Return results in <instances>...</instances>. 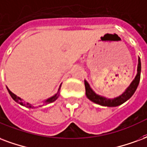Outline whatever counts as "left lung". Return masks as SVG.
Here are the masks:
<instances>
[{"instance_id": "obj_1", "label": "left lung", "mask_w": 147, "mask_h": 147, "mask_svg": "<svg viewBox=\"0 0 147 147\" xmlns=\"http://www.w3.org/2000/svg\"><path fill=\"white\" fill-rule=\"evenodd\" d=\"M140 73H141V62H140V58L139 57L138 59V65H137V73L135 77V79L132 80V82L130 83L129 86L127 87L125 92L122 93L118 96H116L115 98H107L105 96L99 95L93 90V89L90 87V84L85 79V88H86V95L87 98L93 103L96 104L104 106V107H118L121 104H124L125 102L128 100L131 97V96L134 94L136 90L137 89L140 80Z\"/></svg>"}]
</instances>
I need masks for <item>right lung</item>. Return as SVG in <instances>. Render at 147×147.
I'll list each match as a JSON object with an SVG mask.
<instances>
[{
    "label": "right lung",
    "mask_w": 147,
    "mask_h": 147,
    "mask_svg": "<svg viewBox=\"0 0 147 147\" xmlns=\"http://www.w3.org/2000/svg\"><path fill=\"white\" fill-rule=\"evenodd\" d=\"M61 84L60 85L59 89H58V90H57V93H55L54 96H52L49 97V98H47V100H45L43 101L44 103H43V105H46V104L53 103L54 101H55L57 98H58V96H59V95H60V90H61ZM7 91H8V93H9L10 96H11V98H12L14 100L16 101V102H17L18 104H21V105H22V106H24V107H27V108H36V107H35V106H33L32 104H29V103L24 102L22 99L20 98V97H19V96H16L15 93H13L12 92H11V90H10L7 87Z\"/></svg>",
    "instance_id": "1"
}]
</instances>
